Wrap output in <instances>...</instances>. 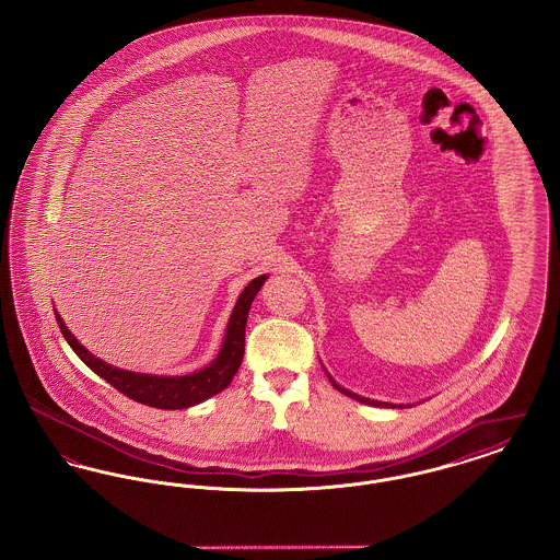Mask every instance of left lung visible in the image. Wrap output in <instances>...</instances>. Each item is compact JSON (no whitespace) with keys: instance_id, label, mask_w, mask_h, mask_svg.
<instances>
[{"instance_id":"1","label":"left lung","mask_w":560,"mask_h":560,"mask_svg":"<svg viewBox=\"0 0 560 560\" xmlns=\"http://www.w3.org/2000/svg\"><path fill=\"white\" fill-rule=\"evenodd\" d=\"M327 375H329V373H327ZM329 382H331V384H334V386H336V388H338V390H340V393H342V395H347V397H350V399L361 400V402H365V405H373V407H397V405H393V402H380V400L363 399V397H359V395H354V393H350V390H347V388H342V386H340V384H336V382H334V377H331V375H329ZM399 407H400V409H402V407H405V405H399Z\"/></svg>"}]
</instances>
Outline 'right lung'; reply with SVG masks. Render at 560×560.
I'll list each match as a JSON object with an SVG mask.
<instances>
[{"label": "right lung", "instance_id": "right-lung-1", "mask_svg": "<svg viewBox=\"0 0 560 560\" xmlns=\"http://www.w3.org/2000/svg\"><path fill=\"white\" fill-rule=\"evenodd\" d=\"M265 281H267V275H260L254 281H249V285L241 292L240 300L233 308V315L226 325V336H224V342H222L218 357L208 368L188 373V375H151V373L117 370L81 347L78 338L67 329L65 320L60 319V315L56 311H54V315H56V323H58L65 340L69 342V347L75 350V354L80 357L81 361L92 372L98 373L103 380H107L108 384L113 388H117L121 395H126L128 399L136 400V402H142V405L158 407V409H187V407L199 405L213 395H218L235 377L241 361H243V350H245L247 313H249V306H252L256 293L260 292Z\"/></svg>", "mask_w": 560, "mask_h": 560}]
</instances>
